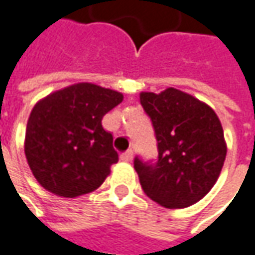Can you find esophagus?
<instances>
[{
  "label": "esophagus",
  "mask_w": 255,
  "mask_h": 255,
  "mask_svg": "<svg viewBox=\"0 0 255 255\" xmlns=\"http://www.w3.org/2000/svg\"><path fill=\"white\" fill-rule=\"evenodd\" d=\"M132 158H134V154H132V151H131V149H128V151H126V152H123V154H121V160L126 161V162L132 161Z\"/></svg>",
  "instance_id": "1"
}]
</instances>
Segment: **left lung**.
<instances>
[{"instance_id":"8db88e82","label":"left lung","mask_w":255,"mask_h":255,"mask_svg":"<svg viewBox=\"0 0 255 255\" xmlns=\"http://www.w3.org/2000/svg\"><path fill=\"white\" fill-rule=\"evenodd\" d=\"M139 101L158 141L155 165L134 160L144 193L165 208L195 204L214 187L226 161L220 118L208 104L172 87L141 93Z\"/></svg>"}]
</instances>
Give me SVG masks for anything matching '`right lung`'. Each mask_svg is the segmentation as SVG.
Segmentation results:
<instances>
[{
	"mask_svg": "<svg viewBox=\"0 0 255 255\" xmlns=\"http://www.w3.org/2000/svg\"><path fill=\"white\" fill-rule=\"evenodd\" d=\"M123 100L121 93L91 83L74 84L39 100L28 118L24 151L41 187L74 198L106 181L118 154L101 120Z\"/></svg>",
	"mask_w": 255,
	"mask_h": 255,
	"instance_id": "right-lung-1",
	"label": "right lung"
}]
</instances>
